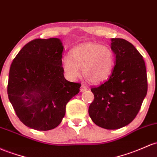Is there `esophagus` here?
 <instances>
[{
  "mask_svg": "<svg viewBox=\"0 0 157 157\" xmlns=\"http://www.w3.org/2000/svg\"><path fill=\"white\" fill-rule=\"evenodd\" d=\"M87 89H88V88L85 85H83V84H82V85L81 86V87H80V92H86Z\"/></svg>",
  "mask_w": 157,
  "mask_h": 157,
  "instance_id": "1",
  "label": "esophagus"
}]
</instances>
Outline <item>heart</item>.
<instances>
[{"mask_svg":"<svg viewBox=\"0 0 157 157\" xmlns=\"http://www.w3.org/2000/svg\"><path fill=\"white\" fill-rule=\"evenodd\" d=\"M115 58L111 49L95 42H88L74 48L70 56L63 59L65 75L71 80L80 75L92 83H100L107 80L114 68Z\"/></svg>","mask_w":157,"mask_h":157,"instance_id":"obj_1","label":"heart"}]
</instances>
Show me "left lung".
Masks as SVG:
<instances>
[{
    "mask_svg": "<svg viewBox=\"0 0 157 157\" xmlns=\"http://www.w3.org/2000/svg\"><path fill=\"white\" fill-rule=\"evenodd\" d=\"M116 60L106 82L91 89L94 98L89 114L98 126L116 130L136 118L147 92L144 59L136 48L123 39H112Z\"/></svg>",
    "mask_w": 157,
    "mask_h": 157,
    "instance_id": "obj_1",
    "label": "left lung"
}]
</instances>
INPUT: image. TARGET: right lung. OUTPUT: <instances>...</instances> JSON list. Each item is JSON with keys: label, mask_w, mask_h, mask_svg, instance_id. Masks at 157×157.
<instances>
[{"label": "right lung", "mask_w": 157, "mask_h": 157, "mask_svg": "<svg viewBox=\"0 0 157 157\" xmlns=\"http://www.w3.org/2000/svg\"><path fill=\"white\" fill-rule=\"evenodd\" d=\"M63 46L59 39H36L25 44L10 66L9 100L21 121L36 130H50L61 123L65 106L81 84L63 75Z\"/></svg>", "instance_id": "1"}]
</instances>
